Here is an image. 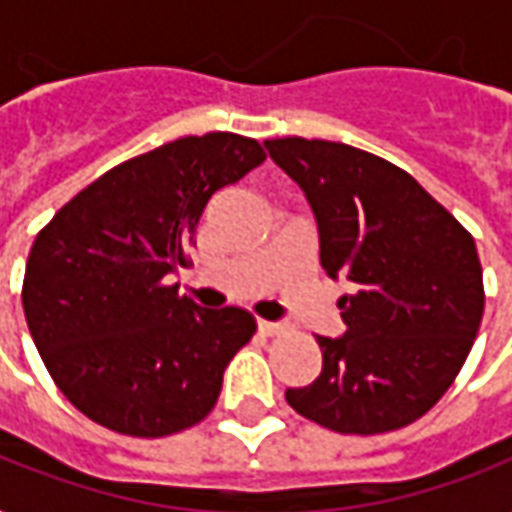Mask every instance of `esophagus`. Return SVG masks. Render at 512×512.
Returning a JSON list of instances; mask_svg holds the SVG:
<instances>
[{"label": "esophagus", "mask_w": 512, "mask_h": 512, "mask_svg": "<svg viewBox=\"0 0 512 512\" xmlns=\"http://www.w3.org/2000/svg\"><path fill=\"white\" fill-rule=\"evenodd\" d=\"M257 330L263 332V335H280L285 327L277 324V321H266V318H257Z\"/></svg>", "instance_id": "obj_1"}]
</instances>
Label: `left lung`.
<instances>
[{"instance_id": "obj_1", "label": "left lung", "mask_w": 512, "mask_h": 512, "mask_svg": "<svg viewBox=\"0 0 512 512\" xmlns=\"http://www.w3.org/2000/svg\"><path fill=\"white\" fill-rule=\"evenodd\" d=\"M313 207L318 257L352 293L346 332L316 335L321 374L285 399L343 435H380L430 410L466 363L485 291L471 232L407 171L382 157L307 138L266 141Z\"/></svg>"}]
</instances>
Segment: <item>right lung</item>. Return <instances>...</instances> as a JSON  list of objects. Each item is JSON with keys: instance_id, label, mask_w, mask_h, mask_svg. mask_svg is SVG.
<instances>
[{"instance_id": "add662e5", "label": "right lung", "mask_w": 512, "mask_h": 512, "mask_svg": "<svg viewBox=\"0 0 512 512\" xmlns=\"http://www.w3.org/2000/svg\"><path fill=\"white\" fill-rule=\"evenodd\" d=\"M266 160L255 138L188 135L105 171L38 232L21 305L46 371L80 413L132 438L188 430L255 335L166 277L188 263L210 196Z\"/></svg>"}]
</instances>
